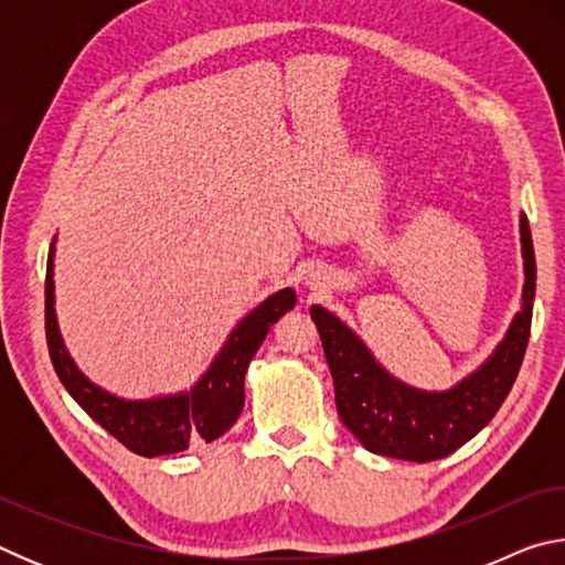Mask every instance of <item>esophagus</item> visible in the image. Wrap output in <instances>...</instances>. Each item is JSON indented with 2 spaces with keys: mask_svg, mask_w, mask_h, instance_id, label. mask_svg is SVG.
<instances>
[{
  "mask_svg": "<svg viewBox=\"0 0 565 565\" xmlns=\"http://www.w3.org/2000/svg\"><path fill=\"white\" fill-rule=\"evenodd\" d=\"M306 284H309V289H319V286H321V281H317V279H309Z\"/></svg>",
  "mask_w": 565,
  "mask_h": 565,
  "instance_id": "obj_1",
  "label": "esophagus"
}]
</instances>
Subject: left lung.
<instances>
[{
    "label": "left lung",
    "mask_w": 565,
    "mask_h": 565,
    "mask_svg": "<svg viewBox=\"0 0 565 565\" xmlns=\"http://www.w3.org/2000/svg\"><path fill=\"white\" fill-rule=\"evenodd\" d=\"M519 228L523 256L521 309L491 356L446 391L408 386L388 374L359 333L337 313L321 303L311 306V319L319 329L333 379L339 416L371 454L416 463L436 461L471 441L501 408L529 347L535 296V256L525 214H521Z\"/></svg>",
    "instance_id": "8db88e82"
}]
</instances>
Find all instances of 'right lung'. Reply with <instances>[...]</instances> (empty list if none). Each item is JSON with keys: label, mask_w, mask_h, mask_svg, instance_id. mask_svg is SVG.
Segmentation results:
<instances>
[{"label": "right lung", "mask_w": 565, "mask_h": 565, "mask_svg": "<svg viewBox=\"0 0 565 565\" xmlns=\"http://www.w3.org/2000/svg\"><path fill=\"white\" fill-rule=\"evenodd\" d=\"M54 242L50 246L44 284L46 347H50L56 376L76 404L129 451L147 458L179 454L189 446L202 441L212 444L214 438L224 436L244 408V376L248 363L274 323L294 309L296 291L291 286L266 296L236 323L209 369L191 388L151 398H121L84 376L64 347L54 309Z\"/></svg>", "instance_id": "add662e5"}]
</instances>
